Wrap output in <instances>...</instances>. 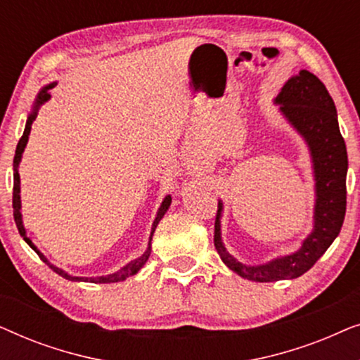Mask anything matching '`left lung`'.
Segmentation results:
<instances>
[{"label":"left lung","mask_w":360,"mask_h":360,"mask_svg":"<svg viewBox=\"0 0 360 360\" xmlns=\"http://www.w3.org/2000/svg\"><path fill=\"white\" fill-rule=\"evenodd\" d=\"M275 101L282 105L280 110L307 139L311 150L318 196L314 208V229L298 252L275 259L265 265L248 267L226 252L221 243L219 216L223 206L218 203L214 219V248L221 260L233 272L252 282H277L303 275L338 238L346 216L347 150L339 131L336 106L326 86L311 72L302 70L285 83Z\"/></svg>","instance_id":"1"}]
</instances>
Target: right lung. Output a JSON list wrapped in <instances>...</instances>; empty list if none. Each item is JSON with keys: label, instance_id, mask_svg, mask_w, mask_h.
<instances>
[{"label": "right lung", "instance_id": "add662e5", "mask_svg": "<svg viewBox=\"0 0 360 360\" xmlns=\"http://www.w3.org/2000/svg\"><path fill=\"white\" fill-rule=\"evenodd\" d=\"M51 88H53V83H52V85H47L41 93H39V96H37V100H36V105H34V111H32L31 115H29V117H27L26 129H24L21 139H19V142H18L16 154H14V160H13V169H14V185H13V208H14V211H13V214H14V221H16V226H18L19 234H21L22 238H24V240H26V243H27L29 245H31V248H32L34 250H36L39 257H41L46 264H49V260H47L46 257H44V255H42L41 252H39L36 245L32 244V240L29 239L27 236H26V231H24L22 218H21V211H19V210H21V196H19V174H18V165H19V162H21V155H22V152H24V147H26V144H27L29 132H31V126H32V122H34V120H36V116H37L39 106H41L44 101H47L49 98H51V93H49V90H51ZM170 201H172L170 196H167V198H165L164 201H162V206H160L159 213H157V218H155V221H154V226H152V233H150V239H149V248H147L146 252L142 254L139 259L132 260V262L127 264L126 267H122L121 270H117V272L111 274V275H106V277H72V275H68L67 272H63V270L53 267L52 264H49V267H51L56 274L60 275V277L67 278V280H73V282H78V280H80V282H90V283H115V282H121V280L131 277V275H134V274L139 272V270L142 269V265H144V264L147 262V259H149V255H150V240H152V234H154V231H155V228H157V224H159V221L162 219V216L165 214L167 210H169Z\"/></svg>", "mask_w": 360, "mask_h": 360}]
</instances>
